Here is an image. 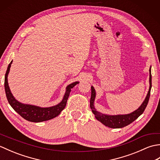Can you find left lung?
Masks as SVG:
<instances>
[{
  "instance_id": "1",
  "label": "left lung",
  "mask_w": 160,
  "mask_h": 160,
  "mask_svg": "<svg viewBox=\"0 0 160 160\" xmlns=\"http://www.w3.org/2000/svg\"><path fill=\"white\" fill-rule=\"evenodd\" d=\"M149 74H150V78H149V83H150V87H149V90L147 97H146L143 103L142 104L141 106L139 107L136 111H135L127 115H108L100 113V112H98L96 108L94 107V100L96 98V91L93 87H91V96L90 100V107L93 113L95 115V117L98 121H100L101 123L107 127L112 128H119L124 127L130 124L132 122L135 121L136 119L141 115L144 111L146 107H147L149 98H150L151 89L152 87L151 82V67L149 69Z\"/></svg>"
}]
</instances>
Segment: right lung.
<instances>
[{
	"label": "right lung",
	"instance_id": "obj_1",
	"mask_svg": "<svg viewBox=\"0 0 160 160\" xmlns=\"http://www.w3.org/2000/svg\"><path fill=\"white\" fill-rule=\"evenodd\" d=\"M12 61L9 64L5 76V93L7 99H8L11 107L20 116L22 117L24 119H25L26 120L32 122H40L43 121H47L58 116L60 113V112L64 109V107H66L67 102L68 98L69 96V93L71 92V89L79 82H75L72 84H70L69 85H68L66 88V92L65 94H64L62 102H60V103L56 105V106L47 108H41L39 107L33 106V105L22 104L19 102L18 101H17L14 97L13 96L8 85V76L9 72V69L10 67H11V64L12 63Z\"/></svg>",
	"mask_w": 160,
	"mask_h": 160
}]
</instances>
